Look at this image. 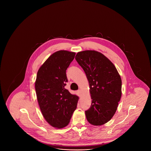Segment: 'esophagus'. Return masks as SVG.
Here are the masks:
<instances>
[{"instance_id": "obj_1", "label": "esophagus", "mask_w": 151, "mask_h": 151, "mask_svg": "<svg viewBox=\"0 0 151 151\" xmlns=\"http://www.w3.org/2000/svg\"><path fill=\"white\" fill-rule=\"evenodd\" d=\"M76 93L79 96H81V91L80 90H78L76 91Z\"/></svg>"}]
</instances>
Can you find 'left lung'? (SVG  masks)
<instances>
[{"label":"left lung","mask_w":151,"mask_h":151,"mask_svg":"<svg viewBox=\"0 0 151 151\" xmlns=\"http://www.w3.org/2000/svg\"><path fill=\"white\" fill-rule=\"evenodd\" d=\"M75 59L88 80L92 104L86 111L87 121L94 126L109 122L114 115L122 95V80L114 65L100 52H79Z\"/></svg>","instance_id":"left-lung-1"}]
</instances>
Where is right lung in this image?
<instances>
[{
	"instance_id": "1",
	"label": "right lung",
	"mask_w": 151,
	"mask_h": 151,
	"mask_svg": "<svg viewBox=\"0 0 151 151\" xmlns=\"http://www.w3.org/2000/svg\"><path fill=\"white\" fill-rule=\"evenodd\" d=\"M75 52L60 50L52 54L38 70L35 89L42 114L51 126L58 129L69 123L79 97L65 88L66 70Z\"/></svg>"
}]
</instances>
